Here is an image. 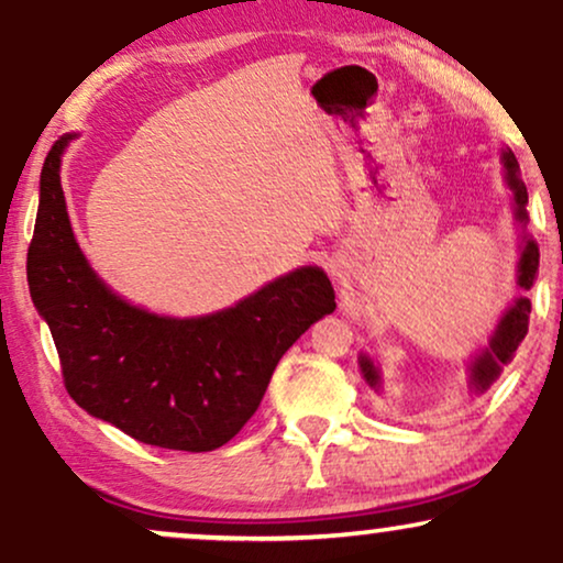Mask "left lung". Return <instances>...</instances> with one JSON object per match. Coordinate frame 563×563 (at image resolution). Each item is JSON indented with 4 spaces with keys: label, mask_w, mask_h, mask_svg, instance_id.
I'll use <instances>...</instances> for the list:
<instances>
[{
    "label": "left lung",
    "mask_w": 563,
    "mask_h": 563,
    "mask_svg": "<svg viewBox=\"0 0 563 563\" xmlns=\"http://www.w3.org/2000/svg\"><path fill=\"white\" fill-rule=\"evenodd\" d=\"M504 166H506V179H509V187L515 190L517 219L522 221V224H527V211H525L527 187L522 179L517 177L519 164L511 151H506L504 154ZM538 266H540V250L536 242L527 240L525 250H522V261H519V287L522 289L532 287V282H536V274H538ZM530 310H532V305L527 297H519V300L511 305L509 310H506V316L501 318V323H498L494 339H490V346L475 360L473 367H470V371H473V384L477 391H485V388L494 384V380L498 378V373H501V367L509 363L511 357H515L519 342L527 336ZM360 365H363V373H365V378L371 380V386H376L378 373H376V367L371 365V360L363 357L360 360Z\"/></svg>",
    "instance_id": "8db88e82"
}]
</instances>
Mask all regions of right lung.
<instances>
[{
	"label": "right lung",
	"mask_w": 563,
	"mask_h": 563,
	"mask_svg": "<svg viewBox=\"0 0 563 563\" xmlns=\"http://www.w3.org/2000/svg\"><path fill=\"white\" fill-rule=\"evenodd\" d=\"M59 137L41 169L27 284L57 346L67 394L135 441L224 446L253 418L284 352L334 313L321 268H297L206 318H158L109 292L82 258L59 183Z\"/></svg>",
	"instance_id": "right-lung-1"
}]
</instances>
